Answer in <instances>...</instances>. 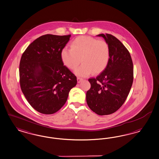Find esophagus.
<instances>
[{
  "label": "esophagus",
  "mask_w": 159,
  "mask_h": 159,
  "mask_svg": "<svg viewBox=\"0 0 159 159\" xmlns=\"http://www.w3.org/2000/svg\"><path fill=\"white\" fill-rule=\"evenodd\" d=\"M77 83H80L83 80V79L80 78V77H77Z\"/></svg>",
  "instance_id": "esophagus-1"
}]
</instances>
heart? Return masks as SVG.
<instances>
[{"instance_id": "b5f03b06", "label": "heart", "mask_w": 159, "mask_h": 159, "mask_svg": "<svg viewBox=\"0 0 159 159\" xmlns=\"http://www.w3.org/2000/svg\"><path fill=\"white\" fill-rule=\"evenodd\" d=\"M63 65L68 69H76L82 61V65L75 70L80 76H87L93 71L98 74L104 70L110 59L108 44L89 36H79L70 44V49L65 47L60 52Z\"/></svg>"}]
</instances>
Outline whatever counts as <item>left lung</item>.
<instances>
[{
	"label": "left lung",
	"instance_id": "8db88e82",
	"mask_svg": "<svg viewBox=\"0 0 159 159\" xmlns=\"http://www.w3.org/2000/svg\"><path fill=\"white\" fill-rule=\"evenodd\" d=\"M104 38L110 49L108 65L96 78L89 79L91 88L86 93L89 108L98 115L115 113L125 103L133 81L131 56L119 40L106 33Z\"/></svg>",
	"mask_w": 159,
	"mask_h": 159
}]
</instances>
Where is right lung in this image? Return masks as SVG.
I'll return each instance as SVG.
<instances>
[{
  "label": "right lung",
  "mask_w": 159,
  "mask_h": 159,
  "mask_svg": "<svg viewBox=\"0 0 159 159\" xmlns=\"http://www.w3.org/2000/svg\"><path fill=\"white\" fill-rule=\"evenodd\" d=\"M70 36L43 35L30 44L22 55L20 88L29 104L41 113L51 115L59 110L76 85V77L60 57V52Z\"/></svg>",
  "instance_id": "1"
}]
</instances>
